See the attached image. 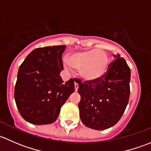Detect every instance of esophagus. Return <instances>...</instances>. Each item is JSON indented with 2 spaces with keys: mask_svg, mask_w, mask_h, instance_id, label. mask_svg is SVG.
<instances>
[{
  "mask_svg": "<svg viewBox=\"0 0 151 151\" xmlns=\"http://www.w3.org/2000/svg\"><path fill=\"white\" fill-rule=\"evenodd\" d=\"M78 88H79V85L77 84V83H74V89H75V91H77V90H78Z\"/></svg>",
  "mask_w": 151,
  "mask_h": 151,
  "instance_id": "1",
  "label": "esophagus"
}]
</instances>
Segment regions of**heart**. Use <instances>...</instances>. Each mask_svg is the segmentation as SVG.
<instances>
[{"instance_id": "b5f03b06", "label": "heart", "mask_w": 151, "mask_h": 151, "mask_svg": "<svg viewBox=\"0 0 151 151\" xmlns=\"http://www.w3.org/2000/svg\"><path fill=\"white\" fill-rule=\"evenodd\" d=\"M109 66L108 55L98 49L72 53L68 56V62H65L66 69L71 70V66L80 69V76L88 81H95L104 77Z\"/></svg>"}]
</instances>
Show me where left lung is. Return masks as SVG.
<instances>
[{"instance_id":"1","label":"left lung","mask_w":151,"mask_h":151,"mask_svg":"<svg viewBox=\"0 0 151 151\" xmlns=\"http://www.w3.org/2000/svg\"><path fill=\"white\" fill-rule=\"evenodd\" d=\"M114 56L115 60L101 79L76 81L81 96L78 106L82 122L96 130H104L116 124L129 103L130 68L119 54Z\"/></svg>"}]
</instances>
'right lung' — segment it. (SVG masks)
Segmentation results:
<instances>
[{"label":"right lung","mask_w":151,"mask_h":151,"mask_svg":"<svg viewBox=\"0 0 151 151\" xmlns=\"http://www.w3.org/2000/svg\"><path fill=\"white\" fill-rule=\"evenodd\" d=\"M66 45L36 48L19 66L14 99L21 116L35 125L57 120L60 108L74 91L73 79L63 83L62 54Z\"/></svg>","instance_id":"right-lung-1"}]
</instances>
